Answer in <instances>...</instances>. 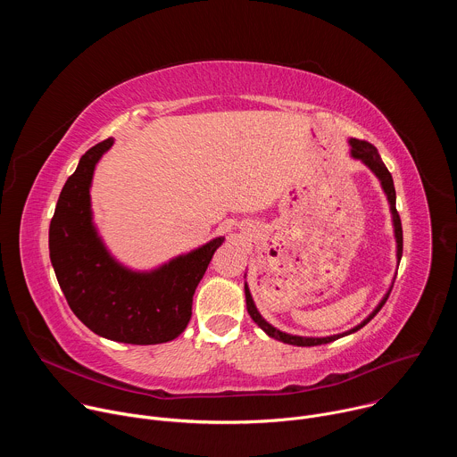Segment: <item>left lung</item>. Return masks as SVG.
Returning <instances> with one entry per match:
<instances>
[{"label": "left lung", "mask_w": 457, "mask_h": 457, "mask_svg": "<svg viewBox=\"0 0 457 457\" xmlns=\"http://www.w3.org/2000/svg\"><path fill=\"white\" fill-rule=\"evenodd\" d=\"M349 146H351V157L360 161L361 164H365L374 175L376 179L379 180L381 184V189L385 193L386 197V203H388V208H390V217H393V228H395V238H396V260L400 264L402 260V253H403V231H402V220H400V215L396 212V189H395V182H393V175L388 173L386 166L383 164L378 150L367 143V141H358V139H349ZM245 278V275H244ZM396 278V277H395ZM393 284L395 280L390 282L386 293L383 295V298L378 302V305L372 309V312H369L367 318H363L358 325H354L353 329L349 331H344V333H338V335H331V337H298V335H289V333H284L277 328H273V325L258 312L256 305H254V300L249 293V287H247V282H244V295H245V305H247V312L249 316L253 318V321L258 325L260 329H262L270 338H275L278 342H284V344H289V345H296V347H312V345H321V344H329V342H335L338 338H344V337H349L356 331H360L363 325H367L374 316L376 312L383 307V303L386 302L388 295H390V289H393Z\"/></svg>", "instance_id": "8db88e82"}]
</instances>
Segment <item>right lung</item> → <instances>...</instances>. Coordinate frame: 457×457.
Wrapping results in <instances>:
<instances>
[{
    "mask_svg": "<svg viewBox=\"0 0 457 457\" xmlns=\"http://www.w3.org/2000/svg\"><path fill=\"white\" fill-rule=\"evenodd\" d=\"M113 137L90 148L64 182L48 229L50 262L74 314L96 335L120 344L157 345L187 328L193 295L224 237L139 271L110 253L97 231L90 187Z\"/></svg>",
    "mask_w": 457,
    "mask_h": 457,
    "instance_id": "add662e5",
    "label": "right lung"
}]
</instances>
